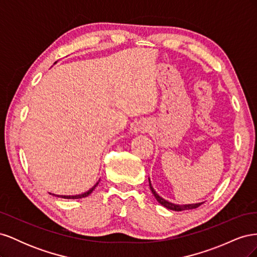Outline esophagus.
Returning a JSON list of instances; mask_svg holds the SVG:
<instances>
[{"label": "esophagus", "instance_id": "1", "mask_svg": "<svg viewBox=\"0 0 257 257\" xmlns=\"http://www.w3.org/2000/svg\"><path fill=\"white\" fill-rule=\"evenodd\" d=\"M148 131V126L146 125V123L144 122H138L135 127H134V133L135 134H138V133H145V132Z\"/></svg>", "mask_w": 257, "mask_h": 257}]
</instances>
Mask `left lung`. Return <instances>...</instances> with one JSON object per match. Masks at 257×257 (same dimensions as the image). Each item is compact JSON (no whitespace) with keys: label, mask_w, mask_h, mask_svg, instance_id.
Listing matches in <instances>:
<instances>
[{"label":"left lung","mask_w":257,"mask_h":257,"mask_svg":"<svg viewBox=\"0 0 257 257\" xmlns=\"http://www.w3.org/2000/svg\"><path fill=\"white\" fill-rule=\"evenodd\" d=\"M148 180H149V186H150V190H151V192H152V194L154 195V197L157 198V200L159 201V203L163 206V207H165V208H167V209H169V210H173V211H183V210H190V209H195V208H197V207H199L201 204L204 203H197V204H188V205H177V204H174V203H170V201H168V200H166V199H164L163 197H161L159 194L155 192V190L153 189V186H152V183H151V180H150V178H148Z\"/></svg>","instance_id":"8db88e82"}]
</instances>
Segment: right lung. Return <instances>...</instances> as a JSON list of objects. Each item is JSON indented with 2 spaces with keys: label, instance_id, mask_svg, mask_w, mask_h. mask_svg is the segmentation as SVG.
I'll list each match as a JSON object with an SVG mask.
<instances>
[{
  "label": "right lung",
  "instance_id": "right-lung-1",
  "mask_svg": "<svg viewBox=\"0 0 257 257\" xmlns=\"http://www.w3.org/2000/svg\"><path fill=\"white\" fill-rule=\"evenodd\" d=\"M56 63H57V62H56ZM98 182H99V180H98L94 185H93L89 191L84 192V193H81V194H78V195H56V194H51V193H49V194H51V195H53V196L61 197V198H65V199H78V198H83V197H87V196L90 195V194L93 192V190H94V189L96 188V186H97Z\"/></svg>",
  "mask_w": 257,
  "mask_h": 257
}]
</instances>
